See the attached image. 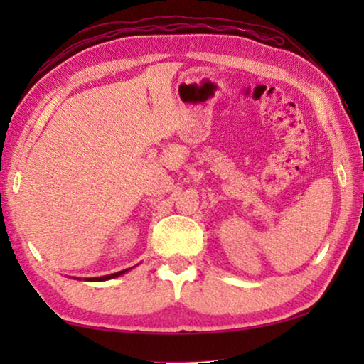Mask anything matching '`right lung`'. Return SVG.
Masks as SVG:
<instances>
[{
	"instance_id": "obj_1",
	"label": "right lung",
	"mask_w": 364,
	"mask_h": 364,
	"mask_svg": "<svg viewBox=\"0 0 364 364\" xmlns=\"http://www.w3.org/2000/svg\"><path fill=\"white\" fill-rule=\"evenodd\" d=\"M127 271H130V268L128 269H122V271H117V273H112V274H106V276H100V278H85V281H95V282H100V281H107V279H114V278H119V276L125 274Z\"/></svg>"
}]
</instances>
